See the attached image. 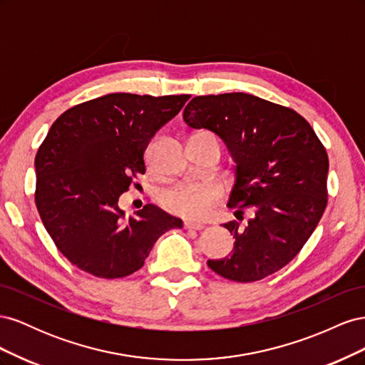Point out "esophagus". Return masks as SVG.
<instances>
[{"instance_id": "1", "label": "esophagus", "mask_w": 365, "mask_h": 365, "mask_svg": "<svg viewBox=\"0 0 365 365\" xmlns=\"http://www.w3.org/2000/svg\"><path fill=\"white\" fill-rule=\"evenodd\" d=\"M184 228L185 230H202L204 225L202 224H197V222H190V220H185Z\"/></svg>"}]
</instances>
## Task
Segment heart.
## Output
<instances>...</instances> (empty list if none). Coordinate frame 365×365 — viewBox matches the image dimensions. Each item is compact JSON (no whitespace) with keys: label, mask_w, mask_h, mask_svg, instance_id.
<instances>
[{"label":"heart","mask_w":365,"mask_h":365,"mask_svg":"<svg viewBox=\"0 0 365 365\" xmlns=\"http://www.w3.org/2000/svg\"><path fill=\"white\" fill-rule=\"evenodd\" d=\"M200 134L212 135V132H200ZM220 202V190L210 184H187L176 187L173 190L163 195V204L172 213L187 219H205L212 215L216 205Z\"/></svg>","instance_id":"obj_1"}]
</instances>
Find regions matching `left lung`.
<instances>
[{
    "label": "left lung",
    "mask_w": 365,
    "mask_h": 365,
    "mask_svg": "<svg viewBox=\"0 0 365 365\" xmlns=\"http://www.w3.org/2000/svg\"><path fill=\"white\" fill-rule=\"evenodd\" d=\"M184 121L225 141L236 163L224 224L235 237L228 257L208 260L224 279L248 283L277 272L311 237L327 205L329 158L311 125L294 109L245 93L197 96ZM250 212L247 223L243 213Z\"/></svg>",
    "instance_id": "1"
}]
</instances>
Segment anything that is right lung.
Instances as JSON below:
<instances>
[{"instance_id":"right-lung-1","label":"right lung","mask_w":365,"mask_h":365,"mask_svg":"<svg viewBox=\"0 0 365 365\" xmlns=\"http://www.w3.org/2000/svg\"><path fill=\"white\" fill-rule=\"evenodd\" d=\"M189 94H106L65 111L35 158V202L54 245L77 268L102 279L138 271L161 235L182 220L153 204L125 216L118 197L146 172L150 138Z\"/></svg>"}]
</instances>
